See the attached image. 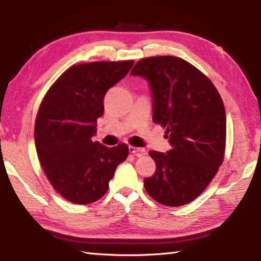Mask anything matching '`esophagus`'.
<instances>
[{
	"mask_svg": "<svg viewBox=\"0 0 261 261\" xmlns=\"http://www.w3.org/2000/svg\"><path fill=\"white\" fill-rule=\"evenodd\" d=\"M129 152L132 153V154H135L136 156H141V155H145V154H146L145 148L135 147V146H129Z\"/></svg>",
	"mask_w": 261,
	"mask_h": 261,
	"instance_id": "1",
	"label": "esophagus"
}]
</instances>
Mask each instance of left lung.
I'll use <instances>...</instances> for the list:
<instances>
[{"mask_svg":"<svg viewBox=\"0 0 261 261\" xmlns=\"http://www.w3.org/2000/svg\"><path fill=\"white\" fill-rule=\"evenodd\" d=\"M131 74L148 82L153 122L166 127L171 145L167 153L149 151L156 170L144 179L145 190L165 206L188 204L207 188L223 162V101L213 83L180 57L141 59Z\"/></svg>","mask_w":261,"mask_h":261,"instance_id":"obj_1","label":"left lung"}]
</instances>
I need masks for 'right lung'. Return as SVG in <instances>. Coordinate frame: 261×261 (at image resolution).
Segmentation results:
<instances>
[{"label": "right lung", "instance_id": "1", "mask_svg": "<svg viewBox=\"0 0 261 261\" xmlns=\"http://www.w3.org/2000/svg\"><path fill=\"white\" fill-rule=\"evenodd\" d=\"M134 61L76 64L53 84L34 125L38 158L48 180L65 199L86 205L107 192L126 144L108 148L92 137L103 115L105 94L130 71Z\"/></svg>", "mask_w": 261, "mask_h": 261}]
</instances>
